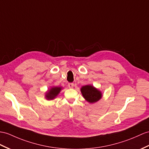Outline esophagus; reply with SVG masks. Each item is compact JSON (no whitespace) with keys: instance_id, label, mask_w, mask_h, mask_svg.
<instances>
[{"instance_id":"1","label":"esophagus","mask_w":149,"mask_h":149,"mask_svg":"<svg viewBox=\"0 0 149 149\" xmlns=\"http://www.w3.org/2000/svg\"><path fill=\"white\" fill-rule=\"evenodd\" d=\"M73 86H74V84L72 83H70L68 84V87L70 88H73Z\"/></svg>"}]
</instances>
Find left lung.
<instances>
[{
    "label": "left lung",
    "instance_id": "1",
    "mask_svg": "<svg viewBox=\"0 0 149 149\" xmlns=\"http://www.w3.org/2000/svg\"><path fill=\"white\" fill-rule=\"evenodd\" d=\"M81 92L84 99L90 103H95L102 98V92L93 86L87 85L81 88Z\"/></svg>",
    "mask_w": 149,
    "mask_h": 149
}]
</instances>
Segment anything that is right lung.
Instances as JSON below:
<instances>
[{"label":"right lung","mask_w":149,"mask_h":149,"mask_svg":"<svg viewBox=\"0 0 149 149\" xmlns=\"http://www.w3.org/2000/svg\"><path fill=\"white\" fill-rule=\"evenodd\" d=\"M62 87L53 86L51 88L48 90L45 93V98L47 100H53L61 92Z\"/></svg>","instance_id":"obj_1"}]
</instances>
